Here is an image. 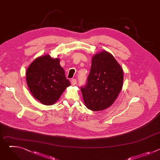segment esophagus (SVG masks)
<instances>
[{
  "label": "esophagus",
  "instance_id": "obj_1",
  "mask_svg": "<svg viewBox=\"0 0 160 160\" xmlns=\"http://www.w3.org/2000/svg\"><path fill=\"white\" fill-rule=\"evenodd\" d=\"M71 83H72V85H76V84H77V80L75 79V78L72 79V80H71Z\"/></svg>",
  "mask_w": 160,
  "mask_h": 160
}]
</instances>
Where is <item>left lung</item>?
I'll list each match as a JSON object with an SVG mask.
<instances>
[{
	"label": "left lung",
	"mask_w": 160,
	"mask_h": 160,
	"mask_svg": "<svg viewBox=\"0 0 160 160\" xmlns=\"http://www.w3.org/2000/svg\"><path fill=\"white\" fill-rule=\"evenodd\" d=\"M123 82V70L112 54L106 51L95 54L87 83L81 87L86 107L93 111L110 107L118 96Z\"/></svg>",
	"instance_id": "obj_1"
}]
</instances>
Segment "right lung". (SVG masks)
<instances>
[{
  "instance_id": "add662e5",
  "label": "right lung",
  "mask_w": 160,
  "mask_h": 160,
  "mask_svg": "<svg viewBox=\"0 0 160 160\" xmlns=\"http://www.w3.org/2000/svg\"><path fill=\"white\" fill-rule=\"evenodd\" d=\"M59 62V59L47 54L36 58L27 69L26 77L30 91L44 105L54 104L71 85Z\"/></svg>"
}]
</instances>
